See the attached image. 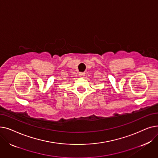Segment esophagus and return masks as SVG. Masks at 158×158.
I'll return each instance as SVG.
<instances>
[{"instance_id":"obj_1","label":"esophagus","mask_w":158,"mask_h":158,"mask_svg":"<svg viewBox=\"0 0 158 158\" xmlns=\"http://www.w3.org/2000/svg\"><path fill=\"white\" fill-rule=\"evenodd\" d=\"M79 76H80L81 77H82V76H85V72H79Z\"/></svg>"}]
</instances>
